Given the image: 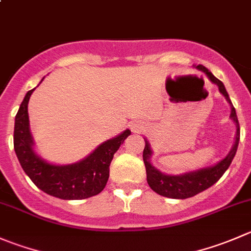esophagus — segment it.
Instances as JSON below:
<instances>
[{
	"mask_svg": "<svg viewBox=\"0 0 251 251\" xmlns=\"http://www.w3.org/2000/svg\"><path fill=\"white\" fill-rule=\"evenodd\" d=\"M142 127L143 126L141 125V124H132V125H131V130L133 131V132H138V131H141L142 130Z\"/></svg>",
	"mask_w": 251,
	"mask_h": 251,
	"instance_id": "34e87169",
	"label": "esophagus"
}]
</instances>
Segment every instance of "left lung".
<instances>
[{"label": "left lung", "mask_w": 251, "mask_h": 251, "mask_svg": "<svg viewBox=\"0 0 251 251\" xmlns=\"http://www.w3.org/2000/svg\"><path fill=\"white\" fill-rule=\"evenodd\" d=\"M196 69L200 70L201 72H203V74L208 77V79L218 87L220 93L222 94L226 98V100L229 103L230 119H232L233 123L235 124V127H237L234 145L230 148L229 153H228L222 160H220L217 164L211 165V167L201 168V169L198 170H193V172L184 173V174L172 175L162 173L159 169H157V168L152 164L151 158H152L153 151L152 148H151L150 142L145 138L146 146L145 150H143V162H145L146 173H147L148 185H150V187L153 191H155V193L159 194V195L165 196V198L169 199H181V200H184V199L187 198H193V196L202 193L203 190H206V189L212 186L213 184H216V182L221 179V176L225 174L226 170L229 168L230 163H232L233 158H234L235 153H237L238 145H239V123H238L237 113H235L234 106H233L232 101H230L229 99V96H228L227 91H226L225 84H223L220 79L216 78V77L213 76L206 67H203L202 65H199Z\"/></svg>", "instance_id": "obj_1"}]
</instances>
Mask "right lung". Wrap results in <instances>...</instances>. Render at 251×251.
Instances as JSON below:
<instances>
[{
	"label": "right lung",
	"mask_w": 251,
	"mask_h": 251,
	"mask_svg": "<svg viewBox=\"0 0 251 251\" xmlns=\"http://www.w3.org/2000/svg\"><path fill=\"white\" fill-rule=\"evenodd\" d=\"M34 89L25 94L14 120V151L23 170L41 191L53 198L83 200L98 195L108 182L114 154L131 131L125 130L106 140L79 162L62 165L46 162L34 150L29 128L28 103Z\"/></svg>",
	"instance_id": "1"
}]
</instances>
